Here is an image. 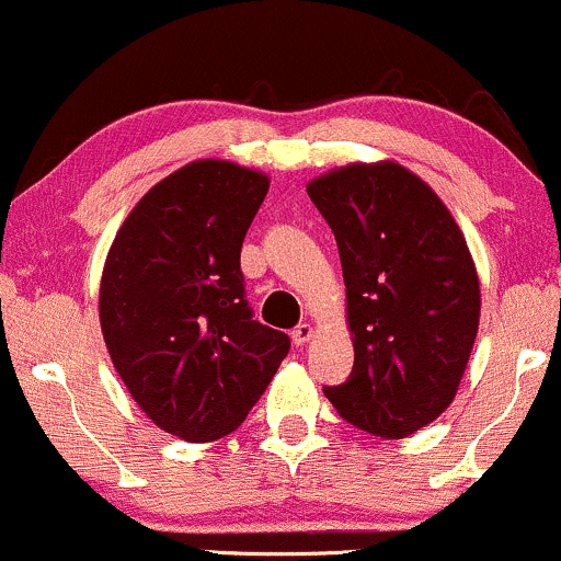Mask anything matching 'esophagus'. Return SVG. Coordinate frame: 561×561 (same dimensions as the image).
Listing matches in <instances>:
<instances>
[{"instance_id": "esophagus-1", "label": "esophagus", "mask_w": 561, "mask_h": 561, "mask_svg": "<svg viewBox=\"0 0 561 561\" xmlns=\"http://www.w3.org/2000/svg\"><path fill=\"white\" fill-rule=\"evenodd\" d=\"M313 334H317V327L308 324V321H302V324H298V327H295V330H293V343H295V345H306L308 340L313 337Z\"/></svg>"}]
</instances>
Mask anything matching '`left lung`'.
<instances>
[{
    "instance_id": "obj_1",
    "label": "left lung",
    "mask_w": 561,
    "mask_h": 561,
    "mask_svg": "<svg viewBox=\"0 0 561 561\" xmlns=\"http://www.w3.org/2000/svg\"><path fill=\"white\" fill-rule=\"evenodd\" d=\"M306 190L337 240L356 351L351 379L327 398L364 433L414 435L456 398L478 337L480 279L465 231L396 160L340 165Z\"/></svg>"
}]
</instances>
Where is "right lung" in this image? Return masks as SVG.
I'll return each mask as SVG.
<instances>
[{"label":"right lung","instance_id":"obj_1","mask_svg":"<svg viewBox=\"0 0 561 561\" xmlns=\"http://www.w3.org/2000/svg\"><path fill=\"white\" fill-rule=\"evenodd\" d=\"M266 192L263 171L192 160L141 195L107 250V353L147 420L179 440L234 433L289 351L242 287V240Z\"/></svg>","mask_w":561,"mask_h":561}]
</instances>
